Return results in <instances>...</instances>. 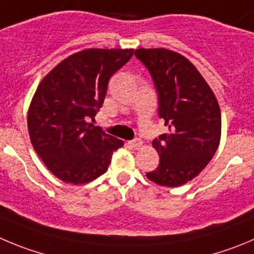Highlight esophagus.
<instances>
[{"label": "esophagus", "mask_w": 254, "mask_h": 254, "mask_svg": "<svg viewBox=\"0 0 254 254\" xmlns=\"http://www.w3.org/2000/svg\"><path fill=\"white\" fill-rule=\"evenodd\" d=\"M127 145H129L131 149H139L141 145H143V141H141L140 139H135V140L127 141Z\"/></svg>", "instance_id": "obj_1"}]
</instances>
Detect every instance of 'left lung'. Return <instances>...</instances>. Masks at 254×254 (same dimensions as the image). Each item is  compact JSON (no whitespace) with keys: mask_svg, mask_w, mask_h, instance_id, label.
Wrapping results in <instances>:
<instances>
[{"mask_svg":"<svg viewBox=\"0 0 254 254\" xmlns=\"http://www.w3.org/2000/svg\"><path fill=\"white\" fill-rule=\"evenodd\" d=\"M158 92V114L169 132L153 140L159 167L146 173L163 187H181L202 172L220 141L222 119L214 92L195 66L167 49H138Z\"/></svg>","mask_w":254,"mask_h":254,"instance_id":"8db88e82","label":"left lung"}]
</instances>
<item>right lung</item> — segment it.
<instances>
[{"mask_svg": "<svg viewBox=\"0 0 254 254\" xmlns=\"http://www.w3.org/2000/svg\"><path fill=\"white\" fill-rule=\"evenodd\" d=\"M132 49H86L52 68L37 86L27 113L32 146L60 181L85 184L108 170L123 140L87 123L103 106L110 77Z\"/></svg>", "mask_w": 254, "mask_h": 254, "instance_id": "right-lung-1", "label": "right lung"}]
</instances>
